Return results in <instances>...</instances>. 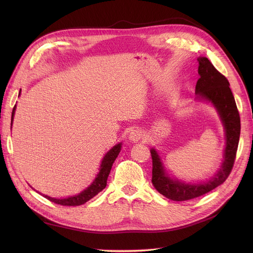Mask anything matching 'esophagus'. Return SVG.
I'll list each match as a JSON object with an SVG mask.
<instances>
[{
    "instance_id": "esophagus-1",
    "label": "esophagus",
    "mask_w": 253,
    "mask_h": 253,
    "mask_svg": "<svg viewBox=\"0 0 253 253\" xmlns=\"http://www.w3.org/2000/svg\"><path fill=\"white\" fill-rule=\"evenodd\" d=\"M142 137H143V133H142V131H141L140 129L135 128V129H132V130L130 131V133H129V139H130L131 141L137 142V141H139Z\"/></svg>"
}]
</instances>
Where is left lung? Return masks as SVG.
Instances as JSON below:
<instances>
[{
    "label": "left lung",
    "mask_w": 253,
    "mask_h": 253,
    "mask_svg": "<svg viewBox=\"0 0 253 253\" xmlns=\"http://www.w3.org/2000/svg\"><path fill=\"white\" fill-rule=\"evenodd\" d=\"M198 62V73L200 78L198 79L196 84V94L198 98L211 101L216 108L224 126L227 143H225L223 162L219 171L213 178L207 182L195 184L180 182L168 177L165 174L158 153L152 149V182L159 193L173 201L191 200L209 193L223 183L233 169L239 138H240V115L228 79L214 68L208 58L199 57Z\"/></svg>",
    "instance_id": "obj_1"
}]
</instances>
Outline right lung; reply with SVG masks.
Returning <instances> with one entry per match:
<instances>
[{
	"label": "right lung",
	"instance_id": "add662e5",
	"mask_svg": "<svg viewBox=\"0 0 253 253\" xmlns=\"http://www.w3.org/2000/svg\"><path fill=\"white\" fill-rule=\"evenodd\" d=\"M14 112H15V105L12 111L11 122L13 121ZM120 151H121V143H118L110 152H108V154H105L103 160L101 162V165H100L99 173L97 174L94 181L91 183V185H89V187L86 190H84L82 193H80L77 196L69 197L65 199H55V198H51V197H48L45 195H43V196L46 199H48L49 201L54 202V203L62 205V206H79V205L85 204L87 201L90 200V199L95 197L99 192H101L106 187V180H108L112 166L116 160V158L118 157Z\"/></svg>",
	"mask_w": 253,
	"mask_h": 253
}]
</instances>
